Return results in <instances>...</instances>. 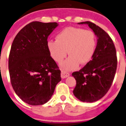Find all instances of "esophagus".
<instances>
[{"mask_svg": "<svg viewBox=\"0 0 126 126\" xmlns=\"http://www.w3.org/2000/svg\"><path fill=\"white\" fill-rule=\"evenodd\" d=\"M69 75L70 74H68V73H67V72H64V71H62V73H61V77H62V79L66 78L68 77H69Z\"/></svg>", "mask_w": 126, "mask_h": 126, "instance_id": "34e87169", "label": "esophagus"}]
</instances>
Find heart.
<instances>
[{
    "label": "heart",
    "instance_id": "heart-1",
    "mask_svg": "<svg viewBox=\"0 0 126 126\" xmlns=\"http://www.w3.org/2000/svg\"><path fill=\"white\" fill-rule=\"evenodd\" d=\"M96 40L93 32L82 28L69 27L64 28L56 36V41L48 40L47 48L50 56L60 63L67 55L70 56L62 64L64 70L76 69L80 64H86L94 54Z\"/></svg>",
    "mask_w": 126,
    "mask_h": 126
}]
</instances>
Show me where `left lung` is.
I'll use <instances>...</instances> for the list:
<instances>
[{
	"label": "left lung",
	"mask_w": 126,
	"mask_h": 126,
	"mask_svg": "<svg viewBox=\"0 0 126 126\" xmlns=\"http://www.w3.org/2000/svg\"><path fill=\"white\" fill-rule=\"evenodd\" d=\"M86 24L96 35L97 45L92 60L79 72L72 73L76 80L73 93L80 101L92 103L103 98L114 79L117 58L113 40L102 28L90 21Z\"/></svg>",
	"instance_id": "obj_1"
}]
</instances>
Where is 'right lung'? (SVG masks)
<instances>
[{
    "label": "right lung",
    "mask_w": 126,
    "mask_h": 126,
    "mask_svg": "<svg viewBox=\"0 0 126 126\" xmlns=\"http://www.w3.org/2000/svg\"><path fill=\"white\" fill-rule=\"evenodd\" d=\"M57 23L33 21L18 32L9 56L11 82L16 94L31 105L47 102L61 81V71L47 48Z\"/></svg>",
    "instance_id": "obj_1"
}]
</instances>
